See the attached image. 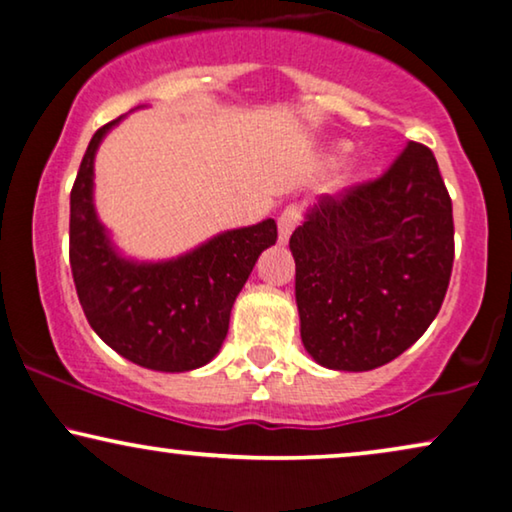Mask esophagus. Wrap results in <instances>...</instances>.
<instances>
[{"instance_id":"34e87169","label":"esophagus","mask_w":512,"mask_h":512,"mask_svg":"<svg viewBox=\"0 0 512 512\" xmlns=\"http://www.w3.org/2000/svg\"><path fill=\"white\" fill-rule=\"evenodd\" d=\"M299 218H301L299 206H287L285 211L280 213V218H278V241L280 243L290 241L294 227L299 225Z\"/></svg>"}]
</instances>
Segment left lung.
Masks as SVG:
<instances>
[{
	"mask_svg": "<svg viewBox=\"0 0 512 512\" xmlns=\"http://www.w3.org/2000/svg\"><path fill=\"white\" fill-rule=\"evenodd\" d=\"M290 250L308 355L334 371L397 359L441 311L455 259L452 201L434 153L408 143L378 181L322 194Z\"/></svg>",
	"mask_w": 512,
	"mask_h": 512,
	"instance_id": "obj_1",
	"label": "left lung"
}]
</instances>
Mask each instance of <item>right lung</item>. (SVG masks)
Wrapping results in <instances>:
<instances>
[{"label": "right lung", "instance_id": "1", "mask_svg": "<svg viewBox=\"0 0 512 512\" xmlns=\"http://www.w3.org/2000/svg\"><path fill=\"white\" fill-rule=\"evenodd\" d=\"M118 120L97 129L71 190L69 262L85 318L102 341L150 371L183 373L211 362L276 222L227 229L187 253L143 262L120 253L95 208V155Z\"/></svg>", "mask_w": 512, "mask_h": 512}]
</instances>
